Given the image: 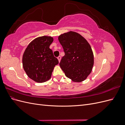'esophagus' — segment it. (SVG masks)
Segmentation results:
<instances>
[{
    "label": "esophagus",
    "mask_w": 125,
    "mask_h": 125,
    "mask_svg": "<svg viewBox=\"0 0 125 125\" xmlns=\"http://www.w3.org/2000/svg\"><path fill=\"white\" fill-rule=\"evenodd\" d=\"M57 59H58V60L59 62H60V60H61V57H60V56H58V57H57Z\"/></svg>",
    "instance_id": "esophagus-1"
}]
</instances>
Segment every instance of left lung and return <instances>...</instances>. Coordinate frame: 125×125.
<instances>
[{
	"label": "left lung",
	"instance_id": "left-lung-1",
	"mask_svg": "<svg viewBox=\"0 0 125 125\" xmlns=\"http://www.w3.org/2000/svg\"><path fill=\"white\" fill-rule=\"evenodd\" d=\"M58 40L65 54L59 66L66 76L75 82L85 80L94 65L93 53L88 42L73 31L59 35Z\"/></svg>",
	"mask_w": 125,
	"mask_h": 125
}]
</instances>
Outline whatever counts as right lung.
<instances>
[{"label":"right lung","mask_w":125,"mask_h":125,"mask_svg":"<svg viewBox=\"0 0 125 125\" xmlns=\"http://www.w3.org/2000/svg\"><path fill=\"white\" fill-rule=\"evenodd\" d=\"M53 40L51 36L37 37L30 43L23 53V69L28 76L36 82L50 80L55 66L59 63L50 48Z\"/></svg>","instance_id":"obj_1"}]
</instances>
